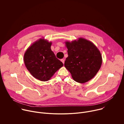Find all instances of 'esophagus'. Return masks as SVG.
<instances>
[{
	"mask_svg": "<svg viewBox=\"0 0 124 124\" xmlns=\"http://www.w3.org/2000/svg\"><path fill=\"white\" fill-rule=\"evenodd\" d=\"M61 61L63 63V64H64V62H65V61H64V60L63 59H61Z\"/></svg>",
	"mask_w": 124,
	"mask_h": 124,
	"instance_id": "1",
	"label": "esophagus"
}]
</instances>
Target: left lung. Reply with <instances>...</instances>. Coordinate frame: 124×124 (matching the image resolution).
I'll return each mask as SVG.
<instances>
[{"mask_svg": "<svg viewBox=\"0 0 124 124\" xmlns=\"http://www.w3.org/2000/svg\"><path fill=\"white\" fill-rule=\"evenodd\" d=\"M65 44L68 57L64 65L73 79L84 83L93 78L101 68L102 61L97 47L92 42L83 38L71 42L66 41Z\"/></svg>", "mask_w": 124, "mask_h": 124, "instance_id": "1", "label": "left lung"}]
</instances>
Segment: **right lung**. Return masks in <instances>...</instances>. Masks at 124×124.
Returning a JSON list of instances; mask_svg holds the SVG:
<instances>
[{"instance_id": "obj_1", "label": "right lung", "mask_w": 124, "mask_h": 124, "mask_svg": "<svg viewBox=\"0 0 124 124\" xmlns=\"http://www.w3.org/2000/svg\"><path fill=\"white\" fill-rule=\"evenodd\" d=\"M52 43L44 38L33 43L24 54L25 65L31 75L39 80H49L63 64L51 49Z\"/></svg>"}]
</instances>
